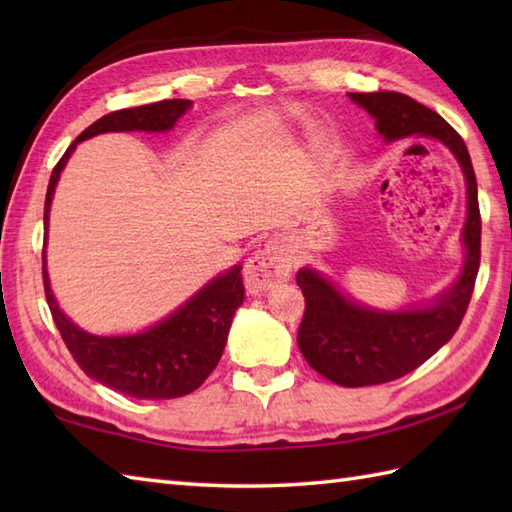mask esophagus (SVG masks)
Here are the masks:
<instances>
[{"label":"esophagus","instance_id":"1","mask_svg":"<svg viewBox=\"0 0 512 512\" xmlns=\"http://www.w3.org/2000/svg\"><path fill=\"white\" fill-rule=\"evenodd\" d=\"M292 273V255L277 244H266L248 259L244 266V284L250 295H262L273 290L279 281Z\"/></svg>","mask_w":512,"mask_h":512}]
</instances>
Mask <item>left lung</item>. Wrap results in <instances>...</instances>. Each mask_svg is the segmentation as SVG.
Instances as JSON below:
<instances>
[{"label": "left lung", "instance_id": "1", "mask_svg": "<svg viewBox=\"0 0 512 512\" xmlns=\"http://www.w3.org/2000/svg\"><path fill=\"white\" fill-rule=\"evenodd\" d=\"M347 96L374 118L385 143L409 136L440 140L458 160L466 182L462 273L431 303L405 310L369 308L343 295L319 270L306 266L297 273V284L306 297L297 334L303 358L314 372L336 385L367 387L413 372L460 328L480 268L482 220L469 149L440 114L400 92H350Z\"/></svg>", "mask_w": 512, "mask_h": 512}]
</instances>
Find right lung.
<instances>
[{
    "instance_id": "add662e5",
    "label": "right lung",
    "mask_w": 512,
    "mask_h": 512,
    "mask_svg": "<svg viewBox=\"0 0 512 512\" xmlns=\"http://www.w3.org/2000/svg\"><path fill=\"white\" fill-rule=\"evenodd\" d=\"M189 107L191 101L187 99H171L129 107V110H118L99 118L79 134V138L61 156L57 167L52 169L46 209H43V228H46L43 288H46V301L63 343L68 345L70 354L83 372L94 378L96 383L140 400L187 396L209 378L222 358L233 314L244 303L242 266L237 264L213 277L178 310H173L169 317L143 332L123 336H99L85 332L61 312L50 288L46 268L50 204L63 167L68 165L72 151L83 140L107 132H169Z\"/></svg>"
}]
</instances>
